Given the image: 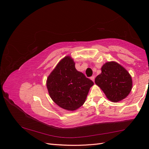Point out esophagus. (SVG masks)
<instances>
[{"mask_svg":"<svg viewBox=\"0 0 149 149\" xmlns=\"http://www.w3.org/2000/svg\"><path fill=\"white\" fill-rule=\"evenodd\" d=\"M90 79L94 82V81H95V76H91V77H90Z\"/></svg>","mask_w":149,"mask_h":149,"instance_id":"obj_1","label":"esophagus"}]
</instances>
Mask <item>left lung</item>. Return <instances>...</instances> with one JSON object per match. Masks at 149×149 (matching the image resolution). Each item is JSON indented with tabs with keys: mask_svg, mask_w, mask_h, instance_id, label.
<instances>
[{
	"mask_svg": "<svg viewBox=\"0 0 149 149\" xmlns=\"http://www.w3.org/2000/svg\"><path fill=\"white\" fill-rule=\"evenodd\" d=\"M95 83L100 87L107 99L118 102L125 99L132 87V77L127 70L115 61H108L101 68Z\"/></svg>",
	"mask_w": 149,
	"mask_h": 149,
	"instance_id": "left-lung-1",
	"label": "left lung"
}]
</instances>
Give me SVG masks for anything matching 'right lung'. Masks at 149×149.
Masks as SVG:
<instances>
[{"mask_svg": "<svg viewBox=\"0 0 149 149\" xmlns=\"http://www.w3.org/2000/svg\"><path fill=\"white\" fill-rule=\"evenodd\" d=\"M93 82L75 67L71 56L60 61L47 79L49 95L57 105L73 111L84 104Z\"/></svg>", "mask_w": 149, "mask_h": 149, "instance_id": "right-lung-1", "label": "right lung"}]
</instances>
